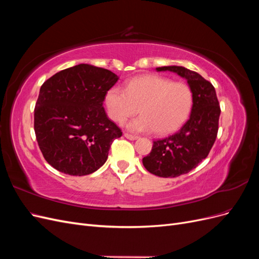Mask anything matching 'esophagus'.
Listing matches in <instances>:
<instances>
[{"label":"esophagus","instance_id":"34e87169","mask_svg":"<svg viewBox=\"0 0 259 259\" xmlns=\"http://www.w3.org/2000/svg\"><path fill=\"white\" fill-rule=\"evenodd\" d=\"M124 137H125V138H127V139H130V140H135V139H137V138H138V137H137V136H135V135L128 134V133H124Z\"/></svg>","mask_w":259,"mask_h":259}]
</instances>
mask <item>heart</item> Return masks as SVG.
I'll return each mask as SVG.
<instances>
[{
  "label": "heart",
  "mask_w": 259,
  "mask_h": 259,
  "mask_svg": "<svg viewBox=\"0 0 259 259\" xmlns=\"http://www.w3.org/2000/svg\"><path fill=\"white\" fill-rule=\"evenodd\" d=\"M109 116L123 123L130 116L142 113L132 120L127 127L132 132L155 131L166 135L178 130L188 119L193 105L190 86L184 82L160 75H145L132 80L126 89L112 86L106 94Z\"/></svg>",
  "instance_id": "heart-1"
}]
</instances>
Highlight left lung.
Listing matches in <instances>:
<instances>
[{"label":"left lung","mask_w":259,"mask_h":259,"mask_svg":"<svg viewBox=\"0 0 259 259\" xmlns=\"http://www.w3.org/2000/svg\"><path fill=\"white\" fill-rule=\"evenodd\" d=\"M156 71L185 77L193 94L189 120L175 134L154 140L151 152L143 159L149 173L177 177L189 173L208 155L217 137L221 106L214 86L199 73L179 66L159 67Z\"/></svg>","instance_id":"8db88e82"}]
</instances>
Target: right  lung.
I'll list each match as a JSON object with an SVG mask.
<instances>
[{"label": "right lung", "mask_w": 259, "mask_h": 259, "mask_svg": "<svg viewBox=\"0 0 259 259\" xmlns=\"http://www.w3.org/2000/svg\"><path fill=\"white\" fill-rule=\"evenodd\" d=\"M117 80L110 70L81 64L43 83L34 108V132L50 165L71 176L89 175L104 165L112 142L122 136L103 106Z\"/></svg>", "instance_id": "obj_1"}]
</instances>
